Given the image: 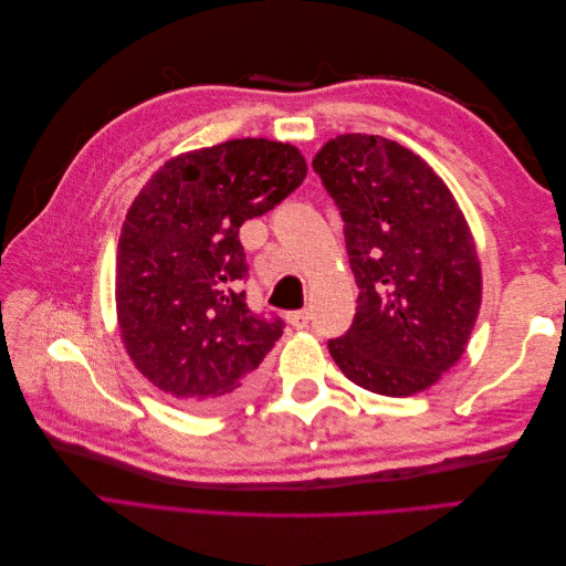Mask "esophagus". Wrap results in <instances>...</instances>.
<instances>
[{"mask_svg": "<svg viewBox=\"0 0 566 566\" xmlns=\"http://www.w3.org/2000/svg\"><path fill=\"white\" fill-rule=\"evenodd\" d=\"M310 318H312V314L310 312H293V314H287V323L290 325H295V328H306V325H310Z\"/></svg>", "mask_w": 566, "mask_h": 566, "instance_id": "1", "label": "esophagus"}]
</instances>
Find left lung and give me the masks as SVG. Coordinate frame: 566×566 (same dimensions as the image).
Returning a JSON list of instances; mask_svg holds the SVG:
<instances>
[{
  "label": "left lung",
  "mask_w": 566,
  "mask_h": 566,
  "mask_svg": "<svg viewBox=\"0 0 566 566\" xmlns=\"http://www.w3.org/2000/svg\"><path fill=\"white\" fill-rule=\"evenodd\" d=\"M345 219L358 285L337 368L382 397L430 389L465 354L482 304V262L451 188L418 153L378 134H339L314 156Z\"/></svg>",
  "instance_id": "obj_1"
}]
</instances>
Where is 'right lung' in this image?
Returning <instances> with one entry per match:
<instances>
[{
	"label": "right lung",
	"instance_id": "add662e5",
	"mask_svg": "<svg viewBox=\"0 0 566 566\" xmlns=\"http://www.w3.org/2000/svg\"><path fill=\"white\" fill-rule=\"evenodd\" d=\"M306 177L293 144L231 139L179 153L129 205L115 260L123 345L144 378L198 413L241 403L283 335L245 304L238 231Z\"/></svg>",
	"mask_w": 566,
	"mask_h": 566
}]
</instances>
